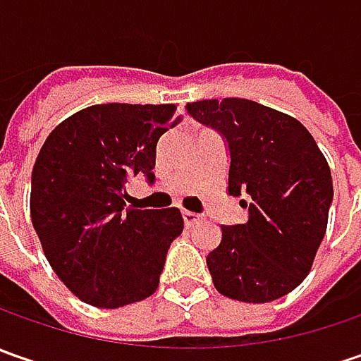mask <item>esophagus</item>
<instances>
[{"mask_svg": "<svg viewBox=\"0 0 361 361\" xmlns=\"http://www.w3.org/2000/svg\"><path fill=\"white\" fill-rule=\"evenodd\" d=\"M183 219H185V225H187V227H192V225H197V223L201 221V215L190 213V211H183Z\"/></svg>", "mask_w": 361, "mask_h": 361, "instance_id": "1", "label": "esophagus"}]
</instances>
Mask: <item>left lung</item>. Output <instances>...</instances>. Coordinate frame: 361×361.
<instances>
[{"mask_svg": "<svg viewBox=\"0 0 361 361\" xmlns=\"http://www.w3.org/2000/svg\"><path fill=\"white\" fill-rule=\"evenodd\" d=\"M187 112L227 140V188L249 209L247 223L221 227L207 255L216 291L245 303L283 298L305 279L326 235L334 201L326 157L299 120L253 100H199Z\"/></svg>", "mask_w": 361, "mask_h": 361, "instance_id": "8db88e82", "label": "left lung"}]
</instances>
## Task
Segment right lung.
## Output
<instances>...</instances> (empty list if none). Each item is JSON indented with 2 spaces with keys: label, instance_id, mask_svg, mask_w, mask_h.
Masks as SVG:
<instances>
[{
  "label": "right lung",
  "instance_id": "obj_1",
  "mask_svg": "<svg viewBox=\"0 0 361 361\" xmlns=\"http://www.w3.org/2000/svg\"><path fill=\"white\" fill-rule=\"evenodd\" d=\"M174 104H96L49 132L32 171L30 213L51 269L78 299L116 310L150 298L178 209L126 207L128 176L154 183L159 138L174 126Z\"/></svg>",
  "mask_w": 361,
  "mask_h": 361
}]
</instances>
